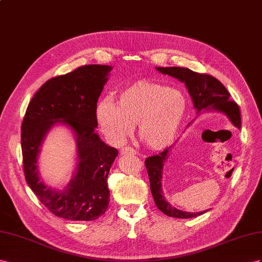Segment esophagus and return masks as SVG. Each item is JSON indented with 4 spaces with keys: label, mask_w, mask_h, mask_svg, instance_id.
I'll list each match as a JSON object with an SVG mask.
<instances>
[{
    "label": "esophagus",
    "mask_w": 262,
    "mask_h": 262,
    "mask_svg": "<svg viewBox=\"0 0 262 262\" xmlns=\"http://www.w3.org/2000/svg\"><path fill=\"white\" fill-rule=\"evenodd\" d=\"M119 152H121L122 156H125V155H135L136 150H135V149L130 148V147H124V148L121 149V151H119Z\"/></svg>",
    "instance_id": "esophagus-1"
}]
</instances>
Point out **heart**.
Instances as JSON below:
<instances>
[{
	"instance_id": "obj_1",
	"label": "heart",
	"mask_w": 262,
	"mask_h": 262,
	"mask_svg": "<svg viewBox=\"0 0 262 262\" xmlns=\"http://www.w3.org/2000/svg\"><path fill=\"white\" fill-rule=\"evenodd\" d=\"M185 96L181 91L149 81H137L117 95V104L103 99L95 107L96 122L105 138L121 145L138 125L140 140L154 150L173 143L186 113Z\"/></svg>"
}]
</instances>
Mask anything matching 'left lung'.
<instances>
[{
	"mask_svg": "<svg viewBox=\"0 0 262 262\" xmlns=\"http://www.w3.org/2000/svg\"><path fill=\"white\" fill-rule=\"evenodd\" d=\"M156 70L162 74H168L184 83L192 99L193 106L196 110L198 116L205 112H220L225 115L238 129L241 128L242 123L239 106L234 101H230V94L227 89L217 79L208 76V74L194 72L188 68H182V67H166V68L156 67ZM194 119L188 126L192 125ZM171 151H172V147H168L161 154L149 157L145 161L149 181H150V191L157 207L163 214L177 219H192L206 213L208 210L199 213L181 211L170 204L164 196L162 191V174L164 164L168 161Z\"/></svg>",
	"mask_w": 262,
	"mask_h": 262,
	"instance_id": "obj_1",
	"label": "left lung"
}]
</instances>
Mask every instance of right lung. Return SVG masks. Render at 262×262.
Masks as SVG:
<instances>
[{
    "label": "right lung",
    "mask_w": 262,
    "mask_h": 262,
    "mask_svg": "<svg viewBox=\"0 0 262 262\" xmlns=\"http://www.w3.org/2000/svg\"><path fill=\"white\" fill-rule=\"evenodd\" d=\"M112 69L111 66L89 64L52 78L40 86L26 110L20 140L26 181L58 217L93 221L108 207L107 176L118 151L95 133V107ZM58 124L72 132L77 149L73 179L62 189L45 183L38 166L43 141Z\"/></svg>",
    "instance_id": "add662e5"
}]
</instances>
